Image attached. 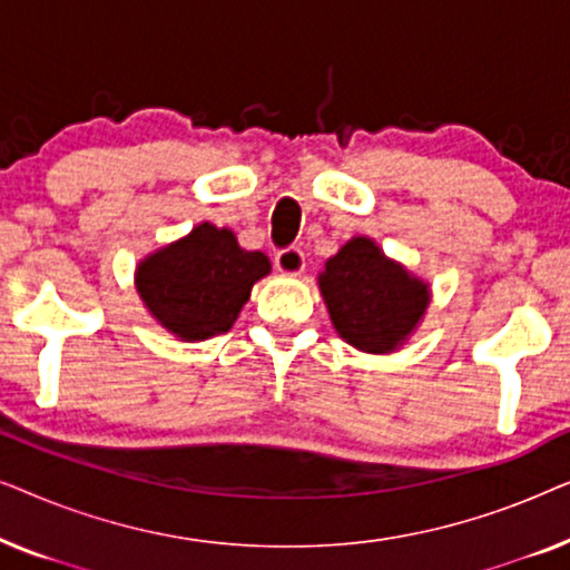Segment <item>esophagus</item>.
Returning <instances> with one entry per match:
<instances>
[{
  "label": "esophagus",
  "instance_id": "esophagus-1",
  "mask_svg": "<svg viewBox=\"0 0 570 570\" xmlns=\"http://www.w3.org/2000/svg\"><path fill=\"white\" fill-rule=\"evenodd\" d=\"M275 267L279 272H285V275H301V272L306 269V256H303L301 248L295 246L279 248L275 256Z\"/></svg>",
  "mask_w": 570,
  "mask_h": 570
}]
</instances>
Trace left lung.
<instances>
[{"label": "left lung", "mask_w": 570, "mask_h": 570, "mask_svg": "<svg viewBox=\"0 0 570 570\" xmlns=\"http://www.w3.org/2000/svg\"><path fill=\"white\" fill-rule=\"evenodd\" d=\"M318 287L340 337L373 355L400 347L431 301L428 283L386 259L376 240L365 236L347 240L324 264Z\"/></svg>", "instance_id": "8db88e82"}]
</instances>
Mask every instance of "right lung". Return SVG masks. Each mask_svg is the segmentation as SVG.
I'll return each mask as SVG.
<instances>
[{
  "label": "right lung",
  "instance_id": "right-lung-1",
  "mask_svg": "<svg viewBox=\"0 0 570 570\" xmlns=\"http://www.w3.org/2000/svg\"><path fill=\"white\" fill-rule=\"evenodd\" d=\"M269 269L267 256L240 248L233 230L202 223L139 262L137 293L168 332L199 342L230 330Z\"/></svg>",
  "mask_w": 570,
  "mask_h": 570
}]
</instances>
